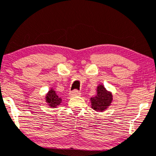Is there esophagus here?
<instances>
[{"label":"esophagus","instance_id":"esophagus-1","mask_svg":"<svg viewBox=\"0 0 156 156\" xmlns=\"http://www.w3.org/2000/svg\"><path fill=\"white\" fill-rule=\"evenodd\" d=\"M81 95V92L78 90H74L72 92H70V95L71 96H77V95Z\"/></svg>","mask_w":156,"mask_h":156}]
</instances>
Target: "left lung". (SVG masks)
Returning a JSON list of instances; mask_svg holds the SVG:
<instances>
[{"instance_id": "obj_1", "label": "left lung", "mask_w": 156, "mask_h": 156, "mask_svg": "<svg viewBox=\"0 0 156 156\" xmlns=\"http://www.w3.org/2000/svg\"><path fill=\"white\" fill-rule=\"evenodd\" d=\"M96 95L90 99L92 108L97 112L105 111L113 101L112 92L106 90L104 85L100 84L98 85Z\"/></svg>"}]
</instances>
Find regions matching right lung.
I'll list each match as a JSON object with an SVG mask.
<instances>
[{
  "instance_id": "add662e5",
  "label": "right lung",
  "mask_w": 156,
  "mask_h": 156,
  "mask_svg": "<svg viewBox=\"0 0 156 156\" xmlns=\"http://www.w3.org/2000/svg\"><path fill=\"white\" fill-rule=\"evenodd\" d=\"M46 102L50 107L56 108L57 106L61 105L62 99L57 95V92L54 90V88H51V89L49 90V92L46 95Z\"/></svg>"
}]
</instances>
